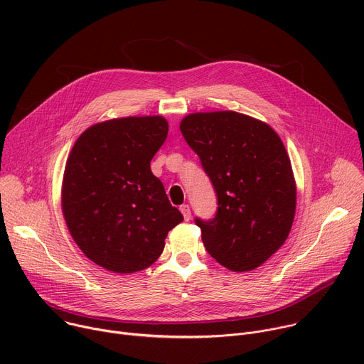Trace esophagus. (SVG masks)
<instances>
[{"mask_svg": "<svg viewBox=\"0 0 364 364\" xmlns=\"http://www.w3.org/2000/svg\"><path fill=\"white\" fill-rule=\"evenodd\" d=\"M180 210H181V213H183V216H184V220H190L191 219V210H190V205L188 204H183L181 207H180Z\"/></svg>", "mask_w": 364, "mask_h": 364, "instance_id": "esophagus-1", "label": "esophagus"}]
</instances>
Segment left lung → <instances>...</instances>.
Here are the masks:
<instances>
[{"label":"left lung","mask_w":364,"mask_h":364,"mask_svg":"<svg viewBox=\"0 0 364 364\" xmlns=\"http://www.w3.org/2000/svg\"><path fill=\"white\" fill-rule=\"evenodd\" d=\"M180 131L218 194L215 219H196L205 250L233 272L261 267L285 243L295 216L284 142L267 122L235 111L190 114Z\"/></svg>","instance_id":"left-lung-1"}]
</instances>
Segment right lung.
I'll return each instance as SVG.
<instances>
[{"instance_id": "obj_1", "label": "right lung", "mask_w": 364, "mask_h": 364, "mask_svg": "<svg viewBox=\"0 0 364 364\" xmlns=\"http://www.w3.org/2000/svg\"><path fill=\"white\" fill-rule=\"evenodd\" d=\"M164 117L97 122L76 139L63 174L62 212L79 249L114 274L151 267L183 222L149 168L164 144Z\"/></svg>"}]
</instances>
